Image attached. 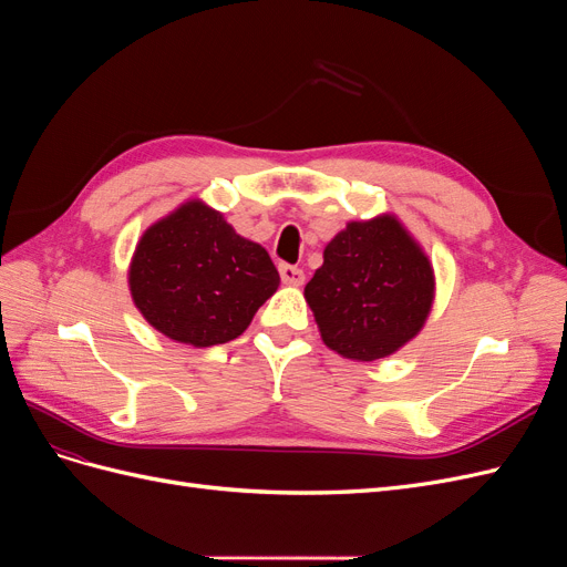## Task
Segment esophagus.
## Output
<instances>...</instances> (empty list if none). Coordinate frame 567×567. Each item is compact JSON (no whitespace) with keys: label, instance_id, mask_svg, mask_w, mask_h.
I'll return each mask as SVG.
<instances>
[{"label":"esophagus","instance_id":"esophagus-1","mask_svg":"<svg viewBox=\"0 0 567 567\" xmlns=\"http://www.w3.org/2000/svg\"><path fill=\"white\" fill-rule=\"evenodd\" d=\"M279 271H281V281L284 284H288V286H302V281H305L302 269L290 267V265H281Z\"/></svg>","mask_w":567,"mask_h":567}]
</instances>
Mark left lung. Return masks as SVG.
<instances>
[{"mask_svg": "<svg viewBox=\"0 0 567 567\" xmlns=\"http://www.w3.org/2000/svg\"><path fill=\"white\" fill-rule=\"evenodd\" d=\"M305 300L326 348L375 362L421 333L435 302V269L398 215L352 219L326 244Z\"/></svg>", "mask_w": 567, "mask_h": 567, "instance_id": "8db88e82", "label": "left lung"}]
</instances>
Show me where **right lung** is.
Segmentation results:
<instances>
[{
  "instance_id": "1",
  "label": "right lung",
  "mask_w": 567,
  "mask_h": 567,
  "mask_svg": "<svg viewBox=\"0 0 567 567\" xmlns=\"http://www.w3.org/2000/svg\"><path fill=\"white\" fill-rule=\"evenodd\" d=\"M279 284L269 252L200 198L153 221L127 267L136 310L158 333L194 348L241 336Z\"/></svg>"
}]
</instances>
